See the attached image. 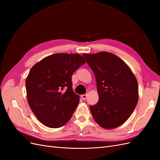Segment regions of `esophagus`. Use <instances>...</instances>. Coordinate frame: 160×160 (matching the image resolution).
Instances as JSON below:
<instances>
[{"label": "esophagus", "mask_w": 160, "mask_h": 160, "mask_svg": "<svg viewBox=\"0 0 160 160\" xmlns=\"http://www.w3.org/2000/svg\"><path fill=\"white\" fill-rule=\"evenodd\" d=\"M81 98H82V99H83V100H85L87 99V98H88V95H87V94L82 95H81Z\"/></svg>", "instance_id": "esophagus-1"}]
</instances>
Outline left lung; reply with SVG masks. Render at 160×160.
<instances>
[{
	"label": "left lung",
	"mask_w": 160,
	"mask_h": 160,
	"mask_svg": "<svg viewBox=\"0 0 160 160\" xmlns=\"http://www.w3.org/2000/svg\"><path fill=\"white\" fill-rule=\"evenodd\" d=\"M95 76L99 101L90 105L95 122L104 129H113L125 123L138 101V84L132 70L113 53L83 54Z\"/></svg>",
	"instance_id": "1"
}]
</instances>
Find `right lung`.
Here are the masks:
<instances>
[{"label": "right lung", "instance_id": "1", "mask_svg": "<svg viewBox=\"0 0 160 160\" xmlns=\"http://www.w3.org/2000/svg\"><path fill=\"white\" fill-rule=\"evenodd\" d=\"M85 63L79 54L56 53L32 67L26 79L27 100L43 125L59 128L70 120L79 102V96L72 91L71 76Z\"/></svg>", "mask_w": 160, "mask_h": 160}]
</instances>
